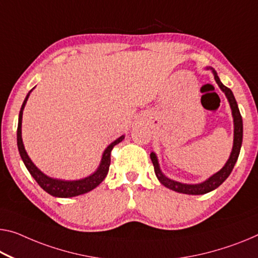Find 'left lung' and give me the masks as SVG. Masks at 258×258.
<instances>
[{"mask_svg":"<svg viewBox=\"0 0 258 258\" xmlns=\"http://www.w3.org/2000/svg\"><path fill=\"white\" fill-rule=\"evenodd\" d=\"M205 69L212 71L216 83L220 88V90L225 93V96L228 100V104L231 106L233 123H234V137H233V148H232L231 154H229L228 160L226 161V164L223 166V168L218 170L217 173L210 176L209 179L201 182V183H183V182L175 181L166 176L165 174L161 172L157 154L154 152H151V154H150V158H151L152 164L154 166V173H156V175L158 177V180L160 181V183L164 184L166 188L174 190V191L181 192V194H188V195H203V194L212 191V190L217 189L226 179H227L233 168H234V165L237 160V158H239L241 145H242V138H243L242 117H241V114H240L239 107H237V102L234 98V94H233L231 89L226 88L223 83L220 82V79L217 75V71L215 69L211 68V67H207Z\"/></svg>","mask_w":258,"mask_h":258,"instance_id":"8db88e82","label":"left lung"}]
</instances>
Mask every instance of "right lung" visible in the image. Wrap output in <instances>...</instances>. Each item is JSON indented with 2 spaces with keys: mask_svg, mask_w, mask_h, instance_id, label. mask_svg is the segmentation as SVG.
<instances>
[{
  "mask_svg": "<svg viewBox=\"0 0 258 258\" xmlns=\"http://www.w3.org/2000/svg\"><path fill=\"white\" fill-rule=\"evenodd\" d=\"M34 89V88H33ZM33 89L27 93L26 98L24 99V102L22 105V108L19 110V116H18V128H17V146L18 151L21 154V158L25 165V167L29 170L31 175L33 176V179L38 182V184L45 190L46 192H48L49 195L54 197H61V198H68V197H75L83 195L97 188L102 181L105 180V177L108 173L109 165H110V152L112 149L118 143L124 140V135H122L115 141L110 143V144L105 149L104 153L101 156L100 164H99L98 168L94 170L92 174L83 177L79 180H62V179H54L46 175L45 173L41 172L37 166L33 164V161L31 160V158L27 154L25 146H24L23 138H22V120H23V110L25 108V105L27 102V99L30 97V93L32 92Z\"/></svg>",
  "mask_w": 258,
  "mask_h": 258,
  "instance_id": "right-lung-1",
  "label": "right lung"
}]
</instances>
